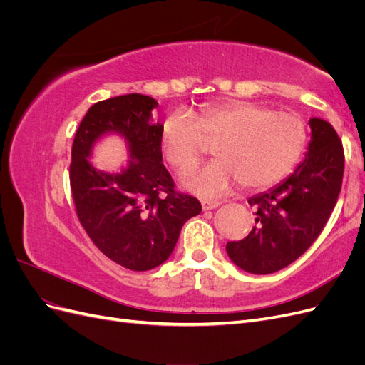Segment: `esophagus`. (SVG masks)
Returning a JSON list of instances; mask_svg holds the SVG:
<instances>
[{"instance_id":"1","label":"esophagus","mask_w":365,"mask_h":365,"mask_svg":"<svg viewBox=\"0 0 365 365\" xmlns=\"http://www.w3.org/2000/svg\"><path fill=\"white\" fill-rule=\"evenodd\" d=\"M201 205H202V210L204 212H207V210H213V208H217L220 205L219 201H210V200H204L201 201Z\"/></svg>"}]
</instances>
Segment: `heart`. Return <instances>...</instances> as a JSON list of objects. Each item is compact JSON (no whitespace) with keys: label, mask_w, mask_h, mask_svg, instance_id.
<instances>
[{"label":"heart","mask_w":365,"mask_h":365,"mask_svg":"<svg viewBox=\"0 0 365 365\" xmlns=\"http://www.w3.org/2000/svg\"><path fill=\"white\" fill-rule=\"evenodd\" d=\"M306 141L297 114L244 101L207 105L197 120L175 113L161 129L164 160L180 173L192 172L215 146L217 161L182 181L187 190L208 197L224 196L239 182L248 190L269 189L292 172Z\"/></svg>","instance_id":"obj_1"}]
</instances>
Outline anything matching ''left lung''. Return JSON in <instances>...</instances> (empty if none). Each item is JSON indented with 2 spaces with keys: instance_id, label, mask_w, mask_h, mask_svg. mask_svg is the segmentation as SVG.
Listing matches in <instances>:
<instances>
[{
  "instance_id": "obj_1",
  "label": "left lung",
  "mask_w": 365,
  "mask_h": 365,
  "mask_svg": "<svg viewBox=\"0 0 365 365\" xmlns=\"http://www.w3.org/2000/svg\"><path fill=\"white\" fill-rule=\"evenodd\" d=\"M306 158L274 189L248 200L256 207V227L227 252L240 269L271 274L288 267L311 247L334 212L344 173V150L332 125L309 120Z\"/></svg>"
}]
</instances>
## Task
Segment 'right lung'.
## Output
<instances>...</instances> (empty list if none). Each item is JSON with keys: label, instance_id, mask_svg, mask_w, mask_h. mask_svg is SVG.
<instances>
[{"label": "right lung", "instance_id": "add662e5", "mask_svg": "<svg viewBox=\"0 0 365 365\" xmlns=\"http://www.w3.org/2000/svg\"><path fill=\"white\" fill-rule=\"evenodd\" d=\"M155 98L126 94L94 103L76 130L70 184L76 213L106 257L130 271H149L172 254L182 225L201 213L196 197L175 190L163 164L161 129L152 123ZM114 131L131 160L120 174L97 171L87 160L93 143Z\"/></svg>", "mask_w": 365, "mask_h": 365}]
</instances>
